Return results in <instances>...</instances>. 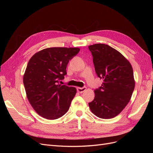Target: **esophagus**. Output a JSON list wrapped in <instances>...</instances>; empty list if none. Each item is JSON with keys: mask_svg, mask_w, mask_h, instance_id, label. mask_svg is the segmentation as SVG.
<instances>
[{"mask_svg": "<svg viewBox=\"0 0 153 153\" xmlns=\"http://www.w3.org/2000/svg\"><path fill=\"white\" fill-rule=\"evenodd\" d=\"M76 89L78 92H80V93H82L83 92H84L87 89V88L86 87H77Z\"/></svg>", "mask_w": 153, "mask_h": 153, "instance_id": "obj_1", "label": "esophagus"}]
</instances>
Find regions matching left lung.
Masks as SVG:
<instances>
[{
    "label": "left lung",
    "mask_w": 153,
    "mask_h": 153,
    "mask_svg": "<svg viewBox=\"0 0 153 153\" xmlns=\"http://www.w3.org/2000/svg\"><path fill=\"white\" fill-rule=\"evenodd\" d=\"M89 49L97 75L103 80L94 90L89 108L97 117L112 119L122 112L131 98L135 89L133 68L126 57L107 45L94 44Z\"/></svg>",
    "instance_id": "obj_1"
}]
</instances>
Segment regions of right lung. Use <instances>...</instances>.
I'll use <instances>...</instances> for the list:
<instances>
[{"label":"right lung","mask_w":153,"mask_h":153,"mask_svg":"<svg viewBox=\"0 0 153 153\" xmlns=\"http://www.w3.org/2000/svg\"><path fill=\"white\" fill-rule=\"evenodd\" d=\"M79 51V48H48L30 59L23 81L27 98L40 116L53 120L68 112L76 89L58 83L66 75L69 60Z\"/></svg>","instance_id":"obj_1"}]
</instances>
